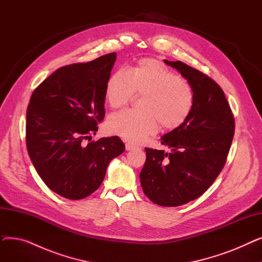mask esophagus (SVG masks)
Listing matches in <instances>:
<instances>
[{"instance_id": "obj_1", "label": "esophagus", "mask_w": 262, "mask_h": 262, "mask_svg": "<svg viewBox=\"0 0 262 262\" xmlns=\"http://www.w3.org/2000/svg\"><path fill=\"white\" fill-rule=\"evenodd\" d=\"M125 146H126L127 150H132V149H135L137 147L135 144H132V143H126Z\"/></svg>"}]
</instances>
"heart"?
Returning <instances> with one entry per match:
<instances>
[{
    "label": "heart",
    "mask_w": 262,
    "mask_h": 262,
    "mask_svg": "<svg viewBox=\"0 0 262 262\" xmlns=\"http://www.w3.org/2000/svg\"><path fill=\"white\" fill-rule=\"evenodd\" d=\"M136 95L144 96L142 113L133 110L112 115L107 120L110 134L124 140L140 143L162 128L174 130L188 121L194 107V91L191 85L159 60L144 58L128 73L116 71L105 87V99L113 108H120Z\"/></svg>",
    "instance_id": "b5f03b06"
}]
</instances>
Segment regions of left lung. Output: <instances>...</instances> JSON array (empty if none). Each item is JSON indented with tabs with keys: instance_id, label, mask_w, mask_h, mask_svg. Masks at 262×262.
<instances>
[{
	"instance_id": "8db88e82",
	"label": "left lung",
	"mask_w": 262,
	"mask_h": 262,
	"mask_svg": "<svg viewBox=\"0 0 262 262\" xmlns=\"http://www.w3.org/2000/svg\"><path fill=\"white\" fill-rule=\"evenodd\" d=\"M188 79L194 107L188 121L161 138L171 152L145 147L140 172L144 194L164 207L200 198L225 166L235 133V118L224 91L208 75L182 61L164 60Z\"/></svg>"
}]
</instances>
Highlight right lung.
<instances>
[{
  "label": "right lung",
  "mask_w": 262,
  "mask_h": 262,
  "mask_svg": "<svg viewBox=\"0 0 262 262\" xmlns=\"http://www.w3.org/2000/svg\"><path fill=\"white\" fill-rule=\"evenodd\" d=\"M117 54L63 66L32 93L26 147L41 180L55 193L81 200L98 189L108 163L125 149L117 136L91 140L105 116V87Z\"/></svg>",
  "instance_id": "add662e5"
}]
</instances>
